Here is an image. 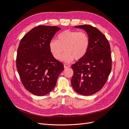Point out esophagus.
Here are the masks:
<instances>
[{"label": "esophagus", "mask_w": 129, "mask_h": 129, "mask_svg": "<svg viewBox=\"0 0 129 129\" xmlns=\"http://www.w3.org/2000/svg\"><path fill=\"white\" fill-rule=\"evenodd\" d=\"M70 66L69 64H64V68H69L70 67Z\"/></svg>", "instance_id": "obj_1"}]
</instances>
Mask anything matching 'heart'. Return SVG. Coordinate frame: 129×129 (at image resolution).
Instances as JSON below:
<instances>
[{
  "label": "heart",
  "mask_w": 129,
  "mask_h": 129,
  "mask_svg": "<svg viewBox=\"0 0 129 129\" xmlns=\"http://www.w3.org/2000/svg\"><path fill=\"white\" fill-rule=\"evenodd\" d=\"M90 45L88 34L83 31L66 30L57 36V40L52 39L49 44V51L56 60L71 62L74 58L79 60L87 54Z\"/></svg>",
  "instance_id": "heart-1"
}]
</instances>
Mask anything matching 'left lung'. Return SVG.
<instances>
[{"label":"left lung","instance_id":"left-lung-1","mask_svg":"<svg viewBox=\"0 0 129 129\" xmlns=\"http://www.w3.org/2000/svg\"><path fill=\"white\" fill-rule=\"evenodd\" d=\"M75 27L85 30L90 38V45L85 55L72 66L74 71L72 85L81 95H93L103 88L110 74V46L104 35L95 27L89 25Z\"/></svg>","mask_w":129,"mask_h":129}]
</instances>
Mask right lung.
<instances>
[{"instance_id":"obj_1","label":"right lung","mask_w":129,"mask_h":129,"mask_svg":"<svg viewBox=\"0 0 129 129\" xmlns=\"http://www.w3.org/2000/svg\"><path fill=\"white\" fill-rule=\"evenodd\" d=\"M60 27L40 25L26 34L19 44L16 59L22 84L32 94L44 96L51 91L64 66L50 53L49 42Z\"/></svg>"}]
</instances>
